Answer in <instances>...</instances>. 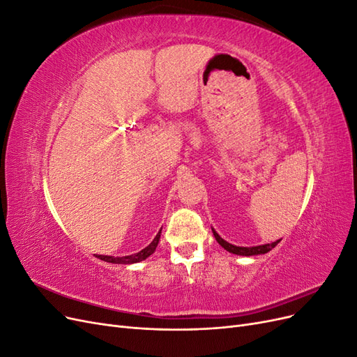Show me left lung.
<instances>
[{
  "mask_svg": "<svg viewBox=\"0 0 357 357\" xmlns=\"http://www.w3.org/2000/svg\"><path fill=\"white\" fill-rule=\"evenodd\" d=\"M213 234H214V238L218 240V243L225 248V250H228L229 253H234V255H240V256H253V255H264V253H268L271 248H274L278 243V241H274L271 244H265V245H256V247H236V245H232L229 244L228 241H225L222 236L215 232L213 229Z\"/></svg>",
  "mask_w": 357,
  "mask_h": 357,
  "instance_id": "left-lung-1",
  "label": "left lung"
}]
</instances>
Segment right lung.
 <instances>
[{"instance_id":"right-lung-1","label":"right lung","mask_w":357,"mask_h":357,"mask_svg":"<svg viewBox=\"0 0 357 357\" xmlns=\"http://www.w3.org/2000/svg\"><path fill=\"white\" fill-rule=\"evenodd\" d=\"M162 231V229H160ZM159 238H160V232L155 236V240L150 243L146 248H143L142 252H138V253H135V255H131V256H123V257H113V256H104V255H98L96 257L98 259H101V261H104V262H110V264H125V265H128V264H137V262H139V261H144L146 257H149L150 255H152L155 250H156V247H158V243H159Z\"/></svg>"}]
</instances>
